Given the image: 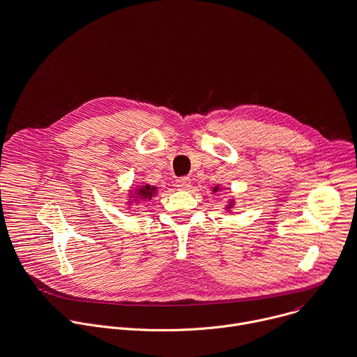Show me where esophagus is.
<instances>
[{
    "label": "esophagus",
    "instance_id": "34e87169",
    "mask_svg": "<svg viewBox=\"0 0 357 357\" xmlns=\"http://www.w3.org/2000/svg\"><path fill=\"white\" fill-rule=\"evenodd\" d=\"M176 188L181 190H188L190 188V179L189 178H179L176 179Z\"/></svg>",
    "mask_w": 357,
    "mask_h": 357
}]
</instances>
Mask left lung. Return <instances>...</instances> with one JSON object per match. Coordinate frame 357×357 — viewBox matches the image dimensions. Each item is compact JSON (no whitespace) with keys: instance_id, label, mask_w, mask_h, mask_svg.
<instances>
[{"instance_id":"1","label":"left lung","mask_w":357,"mask_h":357,"mask_svg":"<svg viewBox=\"0 0 357 357\" xmlns=\"http://www.w3.org/2000/svg\"><path fill=\"white\" fill-rule=\"evenodd\" d=\"M222 190H224V188H221L220 185H217V186L213 188L211 192H213V195H215V193H221ZM227 203H228V204L225 206V211H227V213H231L232 208H234V206H235V200H234V199H229Z\"/></svg>"}]
</instances>
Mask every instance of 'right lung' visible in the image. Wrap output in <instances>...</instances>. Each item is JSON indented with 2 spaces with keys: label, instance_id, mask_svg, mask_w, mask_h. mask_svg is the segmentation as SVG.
<instances>
[{
  "label": "right lung",
  "instance_id": "obj_1",
  "mask_svg": "<svg viewBox=\"0 0 357 357\" xmlns=\"http://www.w3.org/2000/svg\"><path fill=\"white\" fill-rule=\"evenodd\" d=\"M157 195H158L157 186H151L149 183H142V185H137L136 188L132 186L129 189L128 202L125 204L129 206V208H132V206H139V204H144L146 202H150Z\"/></svg>",
  "mask_w": 357,
  "mask_h": 357
}]
</instances>
